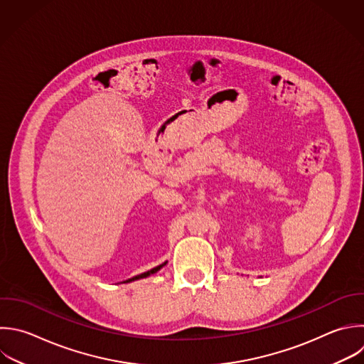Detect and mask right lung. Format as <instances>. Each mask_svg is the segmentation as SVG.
<instances>
[{
  "label": "right lung",
  "instance_id": "1",
  "mask_svg": "<svg viewBox=\"0 0 364 364\" xmlns=\"http://www.w3.org/2000/svg\"><path fill=\"white\" fill-rule=\"evenodd\" d=\"M162 266H164V264H159V266H156V267H154V269H151V270H148V272H145V273H142V274H138V276H135V277H132V279H128V280H127V283H128V282H132V280H136V279H142V277H146V276H149V274H152V273L158 272V270H159Z\"/></svg>",
  "mask_w": 364,
  "mask_h": 364
}]
</instances>
